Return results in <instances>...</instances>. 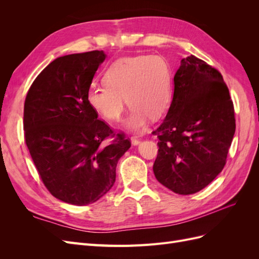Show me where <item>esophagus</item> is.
Here are the masks:
<instances>
[{"label":"esophagus","instance_id":"1","mask_svg":"<svg viewBox=\"0 0 259 259\" xmlns=\"http://www.w3.org/2000/svg\"><path fill=\"white\" fill-rule=\"evenodd\" d=\"M131 140H132V144L134 145V146L139 145V144H140V142H142V139L138 138L137 136H132V137H131Z\"/></svg>","mask_w":259,"mask_h":259}]
</instances>
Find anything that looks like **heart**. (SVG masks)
<instances>
[{"label":"heart","mask_w":259,"mask_h":259,"mask_svg":"<svg viewBox=\"0 0 259 259\" xmlns=\"http://www.w3.org/2000/svg\"><path fill=\"white\" fill-rule=\"evenodd\" d=\"M104 83L88 89V104L104 119L115 122L127 100L131 113L125 126L134 131L144 128L149 116L158 119L165 113L173 96L170 68L159 55L116 59L105 71Z\"/></svg>","instance_id":"b5f03b06"}]
</instances>
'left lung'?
I'll use <instances>...</instances> for the list:
<instances>
[{
    "mask_svg": "<svg viewBox=\"0 0 259 259\" xmlns=\"http://www.w3.org/2000/svg\"><path fill=\"white\" fill-rule=\"evenodd\" d=\"M236 132L233 103L222 73L193 55L182 59L174 96L158 137L153 173L178 194H192L223 170Z\"/></svg>",
    "mask_w": 259,
    "mask_h": 259,
    "instance_id": "left-lung-1",
    "label": "left lung"
}]
</instances>
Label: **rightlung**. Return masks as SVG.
<instances>
[{
  "instance_id": "obj_1",
  "label": "right lung",
  "mask_w": 259,
  "mask_h": 259,
  "mask_svg": "<svg viewBox=\"0 0 259 259\" xmlns=\"http://www.w3.org/2000/svg\"><path fill=\"white\" fill-rule=\"evenodd\" d=\"M103 51L62 56L42 70L23 108L25 140L36 170L52 195L73 205L96 202L111 189L130 138L98 120L86 101ZM112 138L110 144L103 140Z\"/></svg>"
}]
</instances>
